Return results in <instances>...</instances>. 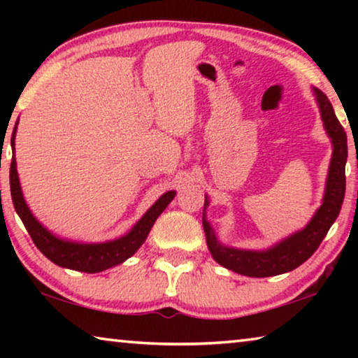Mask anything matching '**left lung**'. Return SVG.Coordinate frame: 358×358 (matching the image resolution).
<instances>
[{"label": "left lung", "instance_id": "left-lung-1", "mask_svg": "<svg viewBox=\"0 0 358 358\" xmlns=\"http://www.w3.org/2000/svg\"><path fill=\"white\" fill-rule=\"evenodd\" d=\"M314 94H316L319 102L327 134L331 138L333 156L329 178H327L324 203L320 205L317 213L313 216V220L305 229L290 235L289 238L282 240L281 243L266 251H243L227 248L216 240L213 229L210 227V222L205 217V208L208 205L207 197H205L202 224L208 250L217 264L235 271V273L252 278H266L287 273V271L296 268L313 256L339 215L344 201V192H346L348 137L346 131L333 112L329 98L317 88H314Z\"/></svg>", "mask_w": 358, "mask_h": 358}]
</instances>
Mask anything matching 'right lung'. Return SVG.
Returning <instances> with one entry per match:
<instances>
[{
    "label": "right lung",
    "mask_w": 358,
    "mask_h": 358,
    "mask_svg": "<svg viewBox=\"0 0 358 358\" xmlns=\"http://www.w3.org/2000/svg\"><path fill=\"white\" fill-rule=\"evenodd\" d=\"M15 131L17 123L14 131H12V150H15ZM9 178L12 203H14V208L17 211V215L20 216L22 222L25 224L29 237H31L36 248H38L48 260H52L53 264L64 266V268L85 271V273H98V271L110 268V266L124 262L126 259L131 257L132 254L142 246L145 238L148 237L150 229L153 227L157 216L166 210L167 205L171 203L172 199L175 197V191L162 194L159 201L143 215L142 220L138 221L136 226L132 227L131 232L126 234L124 237L113 241H107V243L85 245L74 243V241H66L55 237V235L48 232L44 226H41L38 220L31 215V211H29L28 205L25 203V199H23V194L20 189L14 156H12L10 162Z\"/></svg>",
    "instance_id": "1"
}]
</instances>
